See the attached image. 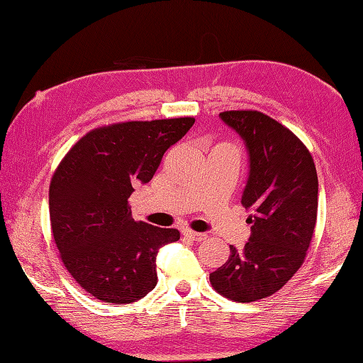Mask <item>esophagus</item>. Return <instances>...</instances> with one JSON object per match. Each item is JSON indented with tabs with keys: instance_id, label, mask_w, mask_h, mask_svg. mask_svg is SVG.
<instances>
[{
	"instance_id": "obj_1",
	"label": "esophagus",
	"mask_w": 363,
	"mask_h": 363,
	"mask_svg": "<svg viewBox=\"0 0 363 363\" xmlns=\"http://www.w3.org/2000/svg\"><path fill=\"white\" fill-rule=\"evenodd\" d=\"M182 232H183L184 237H188V238H191V240H196V242H202V240H205V238H207V234H202V232H194L191 229H183Z\"/></svg>"
}]
</instances>
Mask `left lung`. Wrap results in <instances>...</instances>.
<instances>
[{"label": "left lung", "instance_id": "obj_1", "mask_svg": "<svg viewBox=\"0 0 363 363\" xmlns=\"http://www.w3.org/2000/svg\"><path fill=\"white\" fill-rule=\"evenodd\" d=\"M220 118L248 152L242 194L250 211V240L210 273L216 292L235 302L270 297L294 277L308 250L318 215V174L308 150L281 123L256 111H229Z\"/></svg>", "mask_w": 363, "mask_h": 363}]
</instances>
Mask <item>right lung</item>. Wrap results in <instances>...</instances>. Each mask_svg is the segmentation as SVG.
Segmentation results:
<instances>
[{
	"label": "right lung",
	"instance_id": "right-lung-1",
	"mask_svg": "<svg viewBox=\"0 0 363 363\" xmlns=\"http://www.w3.org/2000/svg\"><path fill=\"white\" fill-rule=\"evenodd\" d=\"M193 125L184 117L94 129L61 161L49 194L53 238L67 272L93 297L125 305L158 283L156 256L180 232L135 223L128 199Z\"/></svg>",
	"mask_w": 363,
	"mask_h": 363
}]
</instances>
